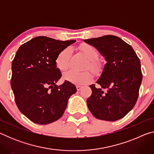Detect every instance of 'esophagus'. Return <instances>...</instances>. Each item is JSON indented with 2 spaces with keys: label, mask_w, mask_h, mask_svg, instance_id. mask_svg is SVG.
<instances>
[{
  "label": "esophagus",
  "mask_w": 154,
  "mask_h": 154,
  "mask_svg": "<svg viewBox=\"0 0 154 154\" xmlns=\"http://www.w3.org/2000/svg\"><path fill=\"white\" fill-rule=\"evenodd\" d=\"M76 88H77V90L78 91H79V90L82 88V86H81V85H77Z\"/></svg>",
  "instance_id": "obj_1"
}]
</instances>
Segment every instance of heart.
I'll use <instances>...</instances> for the list:
<instances>
[{"label": "heart", "mask_w": 154, "mask_h": 154, "mask_svg": "<svg viewBox=\"0 0 154 154\" xmlns=\"http://www.w3.org/2000/svg\"><path fill=\"white\" fill-rule=\"evenodd\" d=\"M81 50L83 51L86 58L89 60L90 66L93 71H96L98 65L95 62L98 57L97 49L92 45L84 44L80 47ZM71 55V50L69 48H65L62 50L56 59V67L60 71H64L69 66V60ZM63 79L68 82L77 85H82L90 82L92 80V75L89 72H79L75 70H69L64 72Z\"/></svg>", "instance_id": "heart-1"}]
</instances>
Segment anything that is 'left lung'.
<instances>
[{
	"label": "left lung",
	"mask_w": 154,
	"mask_h": 154,
	"mask_svg": "<svg viewBox=\"0 0 154 154\" xmlns=\"http://www.w3.org/2000/svg\"><path fill=\"white\" fill-rule=\"evenodd\" d=\"M97 49L106 63L96 81L90 85L87 105L96 118L113 122L121 119L136 104L143 75L140 62L133 48L118 36H103L83 40Z\"/></svg>",
	"instance_id": "1"
}]
</instances>
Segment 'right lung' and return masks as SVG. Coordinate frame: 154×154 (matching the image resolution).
<instances>
[{
	"mask_svg": "<svg viewBox=\"0 0 154 154\" xmlns=\"http://www.w3.org/2000/svg\"><path fill=\"white\" fill-rule=\"evenodd\" d=\"M75 40L58 41L36 36L21 45L12 62L11 85L21 113L38 124H48L62 116L71 96L77 92L74 84L62 76L56 59Z\"/></svg>",
	"mask_w": 154,
	"mask_h": 154,
	"instance_id": "right-lung-1",
	"label": "right lung"
}]
</instances>
